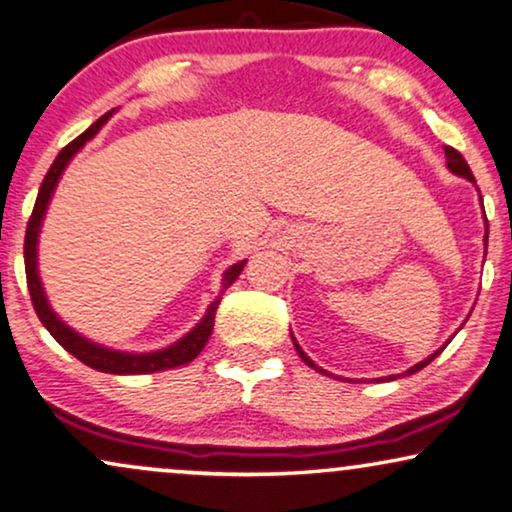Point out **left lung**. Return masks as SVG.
<instances>
[{"label": "left lung", "mask_w": 512, "mask_h": 512, "mask_svg": "<svg viewBox=\"0 0 512 512\" xmlns=\"http://www.w3.org/2000/svg\"><path fill=\"white\" fill-rule=\"evenodd\" d=\"M444 155H446V167H449V170H451V172H454V174H458V177L468 179V181H472V184H475V177H472V172H470V167H468V163H465V158H463V155H461V153H458V151H456V148L446 146V148H444ZM480 200H482V196H480ZM484 222H487V217H484ZM487 241H489V226H487V234H484V257H487ZM465 321H468V319H465ZM290 338H293V345H295V349H297V354H300V359L304 361V364H307V366H312V368H314V371H319V373H326V371H323V368H321V366H316V364H314V361H312V359H309V357H307V354H304V352H302V347H300V345H297V340H295V335H293V333H290ZM449 342H451V338H449V340H446V345H449ZM446 345H444V347H446ZM444 347H439L435 354H430V357H428V359H423V361H420V364H416V366H411V368H409V371H406L404 375H413V373H418V371H420V368H425V366H428V364H430V361H432V359H435V357H439V354H442V349H444ZM326 375H328V373H326ZM387 380H394V375H390V378H387Z\"/></svg>", "instance_id": "8db88e82"}]
</instances>
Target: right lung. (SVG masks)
<instances>
[{"label": "right lung", "instance_id": "obj_1", "mask_svg": "<svg viewBox=\"0 0 512 512\" xmlns=\"http://www.w3.org/2000/svg\"><path fill=\"white\" fill-rule=\"evenodd\" d=\"M111 113H106L103 118L94 122L87 132H82L80 137L63 148L61 153L56 155V160L51 163L47 177H44L40 193H37L35 200V210H32L30 222H28V231H25V248H23V257H25V276H28V288H30V297L32 304H35V312L40 316L42 326L54 335V340L61 345L66 352L73 354L75 359H80L82 364H87L89 368H96L101 373H113V375H139V373H158V371H167V368H177L189 364L203 352V347L208 345L210 335H212V326H215V312L219 307V300H222V293L231 283L241 276V271L245 267V262H236L231 264L229 269L224 271L222 276V290L215 297V302H210L208 312H205L203 319H200L196 326L191 328L184 338H179L177 342H172L170 347L155 349V352H122V349H113V347H103L99 342L84 338L73 328L68 326L66 321L58 316L54 309H51L49 297L44 293L42 278H40V269H37V243H40V231H42V222L44 215H47V208L54 198V191L61 181L63 172L70 160L75 158L77 153L82 151L87 141H92L99 129L111 120Z\"/></svg>", "mask_w": 512, "mask_h": 512}]
</instances>
